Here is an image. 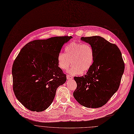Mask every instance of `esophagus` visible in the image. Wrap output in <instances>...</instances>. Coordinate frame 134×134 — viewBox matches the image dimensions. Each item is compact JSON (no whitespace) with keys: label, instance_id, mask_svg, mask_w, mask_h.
<instances>
[{"label":"esophagus","instance_id":"obj_1","mask_svg":"<svg viewBox=\"0 0 134 134\" xmlns=\"http://www.w3.org/2000/svg\"><path fill=\"white\" fill-rule=\"evenodd\" d=\"M67 79L68 80L72 79V77L71 76H70V75H67Z\"/></svg>","mask_w":134,"mask_h":134}]
</instances>
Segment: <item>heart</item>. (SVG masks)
Instances as JSON below:
<instances>
[{"label":"heart","mask_w":134,"mask_h":134,"mask_svg":"<svg viewBox=\"0 0 134 134\" xmlns=\"http://www.w3.org/2000/svg\"><path fill=\"white\" fill-rule=\"evenodd\" d=\"M65 53H60L57 57L59 67L63 70H68L71 75L85 74L93 66L94 53L93 48L89 44H83L75 42H71L65 47Z\"/></svg>","instance_id":"obj_1"}]
</instances>
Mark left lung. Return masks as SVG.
<instances>
[{"label":"left lung","mask_w":134,"mask_h":134,"mask_svg":"<svg viewBox=\"0 0 134 134\" xmlns=\"http://www.w3.org/2000/svg\"><path fill=\"white\" fill-rule=\"evenodd\" d=\"M80 39L92 46L94 60L86 75L74 77L77 88L73 96L84 107L99 108L106 104L118 90L124 63L118 47L105 38L95 36Z\"/></svg>","instance_id":"obj_1"}]
</instances>
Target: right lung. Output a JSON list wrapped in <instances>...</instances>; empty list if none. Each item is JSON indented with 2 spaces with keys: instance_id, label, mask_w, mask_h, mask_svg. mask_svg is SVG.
I'll list each match as a JSON object with an SVG mask.
<instances>
[{
  "instance_id": "add662e5",
  "label": "right lung",
  "mask_w": 134,
  "mask_h": 134,
  "mask_svg": "<svg viewBox=\"0 0 134 134\" xmlns=\"http://www.w3.org/2000/svg\"><path fill=\"white\" fill-rule=\"evenodd\" d=\"M72 38L35 40L21 49L12 68L13 90L18 100L28 109L46 110L53 103L57 88L66 82L57 57L64 44Z\"/></svg>"
}]
</instances>
